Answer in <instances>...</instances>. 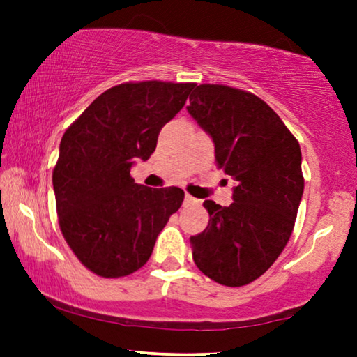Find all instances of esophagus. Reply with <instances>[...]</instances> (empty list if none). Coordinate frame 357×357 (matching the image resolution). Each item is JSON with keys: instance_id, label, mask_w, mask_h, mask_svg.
<instances>
[{"instance_id": "obj_1", "label": "esophagus", "mask_w": 357, "mask_h": 357, "mask_svg": "<svg viewBox=\"0 0 357 357\" xmlns=\"http://www.w3.org/2000/svg\"><path fill=\"white\" fill-rule=\"evenodd\" d=\"M185 204H187V206H188V204H198V199L190 197V195L187 193V195H185Z\"/></svg>"}]
</instances>
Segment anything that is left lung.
<instances>
[{
  "label": "left lung",
  "instance_id": "1",
  "mask_svg": "<svg viewBox=\"0 0 357 357\" xmlns=\"http://www.w3.org/2000/svg\"><path fill=\"white\" fill-rule=\"evenodd\" d=\"M187 110L211 136L219 167L236 180L229 206L203 203L209 222L190 237L193 260L219 284L245 286L275 263L294 229L304 193L301 146L250 92L199 84Z\"/></svg>",
  "mask_w": 357,
  "mask_h": 357
}]
</instances>
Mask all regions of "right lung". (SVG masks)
Masks as SVG:
<instances>
[{"instance_id": "add662e5", "label": "right lung", "mask_w": 357, "mask_h": 357, "mask_svg": "<svg viewBox=\"0 0 357 357\" xmlns=\"http://www.w3.org/2000/svg\"><path fill=\"white\" fill-rule=\"evenodd\" d=\"M192 82H125L100 94L63 135L53 169L63 237L87 270L120 278L153 253L170 214L182 206L178 187L149 188L130 175L148 160L162 126L182 110Z\"/></svg>"}]
</instances>
